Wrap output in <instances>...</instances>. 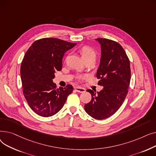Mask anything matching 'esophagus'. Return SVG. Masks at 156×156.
I'll use <instances>...</instances> for the list:
<instances>
[{"mask_svg": "<svg viewBox=\"0 0 156 156\" xmlns=\"http://www.w3.org/2000/svg\"><path fill=\"white\" fill-rule=\"evenodd\" d=\"M75 90H76V92H80V93H83V92H85V89L83 88H81L80 87H75Z\"/></svg>", "mask_w": 156, "mask_h": 156, "instance_id": "esophagus-1", "label": "esophagus"}]
</instances>
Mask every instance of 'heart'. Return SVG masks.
<instances>
[{
  "instance_id": "b5f03b06",
  "label": "heart",
  "mask_w": 156,
  "mask_h": 156,
  "mask_svg": "<svg viewBox=\"0 0 156 156\" xmlns=\"http://www.w3.org/2000/svg\"><path fill=\"white\" fill-rule=\"evenodd\" d=\"M79 52L81 54V56L85 60H87L88 59H95L96 57V51L94 48L88 45H83L79 49ZM68 59V56L66 57L65 61ZM86 78L85 75L79 76L78 78L79 80H83Z\"/></svg>"
}]
</instances>
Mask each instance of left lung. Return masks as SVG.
<instances>
[{
    "instance_id": "left-lung-1",
    "label": "left lung",
    "mask_w": 156,
    "mask_h": 156,
    "mask_svg": "<svg viewBox=\"0 0 156 156\" xmlns=\"http://www.w3.org/2000/svg\"><path fill=\"white\" fill-rule=\"evenodd\" d=\"M101 44V58L97 71L98 85L103 86L100 92L87 90L92 100L85 105V110L96 119L108 118L115 113L123 103L128 92L131 69L128 57L117 42L96 39Z\"/></svg>"
}]
</instances>
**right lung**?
<instances>
[{
    "label": "right lung",
    "instance_id": "right-lung-1",
    "mask_svg": "<svg viewBox=\"0 0 156 156\" xmlns=\"http://www.w3.org/2000/svg\"><path fill=\"white\" fill-rule=\"evenodd\" d=\"M76 45L59 38H44L31 44L21 65L23 93L30 108L42 117L52 116L64 106L71 85L57 88L54 73L62 69L64 53Z\"/></svg>",
    "mask_w": 156,
    "mask_h": 156
}]
</instances>
